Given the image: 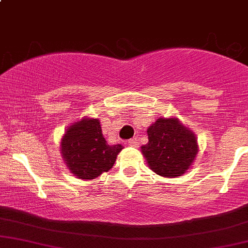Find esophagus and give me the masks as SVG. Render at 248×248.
<instances>
[{"label":"esophagus","mask_w":248,"mask_h":248,"mask_svg":"<svg viewBox=\"0 0 248 248\" xmlns=\"http://www.w3.org/2000/svg\"><path fill=\"white\" fill-rule=\"evenodd\" d=\"M138 140H136V139H130V140H128V144H129V146H132V147H138Z\"/></svg>","instance_id":"esophagus-1"}]
</instances>
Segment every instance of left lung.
<instances>
[{
  "instance_id": "left-lung-1",
  "label": "left lung",
  "mask_w": 248,
  "mask_h": 248,
  "mask_svg": "<svg viewBox=\"0 0 248 248\" xmlns=\"http://www.w3.org/2000/svg\"><path fill=\"white\" fill-rule=\"evenodd\" d=\"M148 140L141 150L153 171L163 177H177L189 169L197 155L195 135L177 119H157L148 128Z\"/></svg>"
}]
</instances>
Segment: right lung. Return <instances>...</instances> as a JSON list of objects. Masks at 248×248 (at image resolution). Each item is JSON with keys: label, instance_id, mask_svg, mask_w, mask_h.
Returning <instances> with one entry per match:
<instances>
[{"label": "right lung", "instance_id": "obj_1", "mask_svg": "<svg viewBox=\"0 0 248 248\" xmlns=\"http://www.w3.org/2000/svg\"><path fill=\"white\" fill-rule=\"evenodd\" d=\"M62 155L71 172L81 179H93L113 167L121 144L109 146L98 119H84L72 124L62 140Z\"/></svg>", "mask_w": 248, "mask_h": 248}]
</instances>
